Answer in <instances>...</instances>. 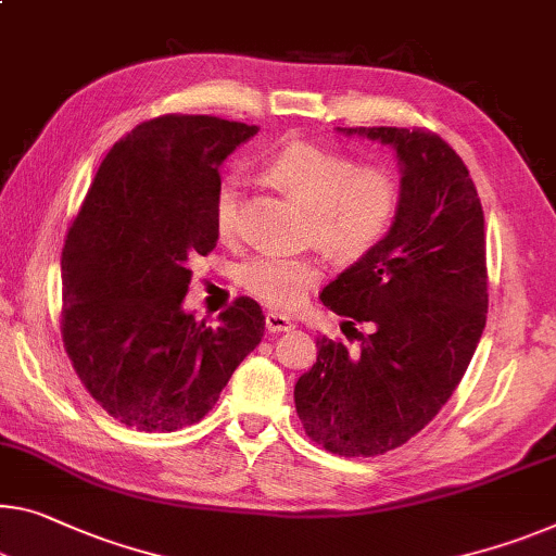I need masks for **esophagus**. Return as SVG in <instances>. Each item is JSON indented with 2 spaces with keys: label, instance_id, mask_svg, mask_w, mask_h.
Segmentation results:
<instances>
[{
  "label": "esophagus",
  "instance_id": "obj_1",
  "mask_svg": "<svg viewBox=\"0 0 556 556\" xmlns=\"http://www.w3.org/2000/svg\"><path fill=\"white\" fill-rule=\"evenodd\" d=\"M266 328H268V332H286V330L293 328V318H290V315H286V313L270 311L266 315Z\"/></svg>",
  "mask_w": 556,
  "mask_h": 556
}]
</instances>
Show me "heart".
<instances>
[{
	"label": "heart",
	"mask_w": 556,
	"mask_h": 556,
	"mask_svg": "<svg viewBox=\"0 0 556 556\" xmlns=\"http://www.w3.org/2000/svg\"><path fill=\"white\" fill-rule=\"evenodd\" d=\"M268 178L311 211V238L338 258H361L380 243L397 213L395 176L382 166H357L343 151L293 141L266 166ZM241 191L233 176L216 186L211 203L220 241H236L241 226ZM320 278L305 255H255L241 268V286L268 307L290 311Z\"/></svg>",
	"instance_id": "heart-1"
}]
</instances>
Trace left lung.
I'll use <instances>...</instances> for the list:
<instances>
[{
	"label": "left lung",
	"instance_id": "left-lung-1",
	"mask_svg": "<svg viewBox=\"0 0 556 556\" xmlns=\"http://www.w3.org/2000/svg\"><path fill=\"white\" fill-rule=\"evenodd\" d=\"M340 131L397 151L400 203L386 238L323 288V305L348 318L343 332L361 343L318 338L295 409L307 438L332 455L375 457L415 438L472 361L486 323L484 213L463 159L438 134Z\"/></svg>",
	"mask_w": 556,
	"mask_h": 556
}]
</instances>
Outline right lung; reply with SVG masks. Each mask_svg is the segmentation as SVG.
Returning a JSON list of instances; mask_svg holds the SVG:
<instances>
[{"label": "right lung", "mask_w": 556, "mask_h": 556, "mask_svg": "<svg viewBox=\"0 0 556 556\" xmlns=\"http://www.w3.org/2000/svg\"><path fill=\"white\" fill-rule=\"evenodd\" d=\"M258 126L166 114L118 139L93 176L62 251V338L89 395L126 427L199 422L266 315L236 298L206 326L186 313L191 261L216 249L218 166Z\"/></svg>", "instance_id": "add662e5"}]
</instances>
